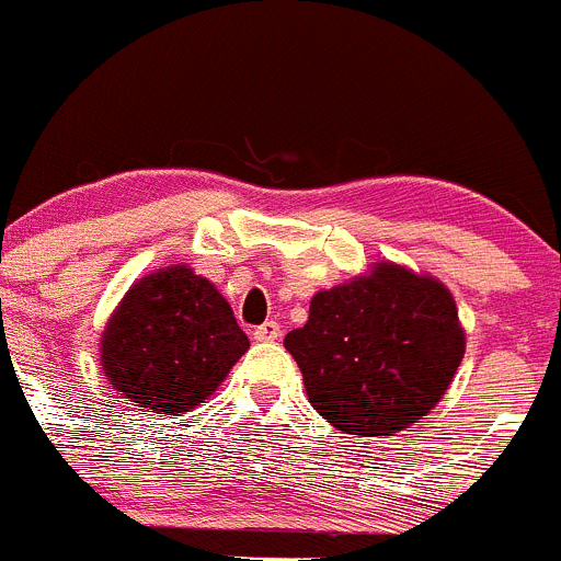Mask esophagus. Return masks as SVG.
<instances>
[{"instance_id": "obj_1", "label": "esophagus", "mask_w": 561, "mask_h": 561, "mask_svg": "<svg viewBox=\"0 0 561 561\" xmlns=\"http://www.w3.org/2000/svg\"><path fill=\"white\" fill-rule=\"evenodd\" d=\"M282 337V327L276 321H265L254 329V340L260 343H274V340Z\"/></svg>"}]
</instances>
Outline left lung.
<instances>
[{"label":"left lung","mask_w":561,"mask_h":561,"mask_svg":"<svg viewBox=\"0 0 561 561\" xmlns=\"http://www.w3.org/2000/svg\"><path fill=\"white\" fill-rule=\"evenodd\" d=\"M310 404L345 434L379 437L421 421L465 354L451 293L432 276L379 263L316 293L310 321L285 337Z\"/></svg>","instance_id":"left-lung-1"}]
</instances>
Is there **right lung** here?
Instances as JSON below:
<instances>
[{"instance_id":"obj_1","label":"right lung","mask_w":561,"mask_h":561,"mask_svg":"<svg viewBox=\"0 0 561 561\" xmlns=\"http://www.w3.org/2000/svg\"><path fill=\"white\" fill-rule=\"evenodd\" d=\"M249 348L227 298L187 265L144 276L124 296L102 337L110 385L160 415L213 396Z\"/></svg>"}]
</instances>
